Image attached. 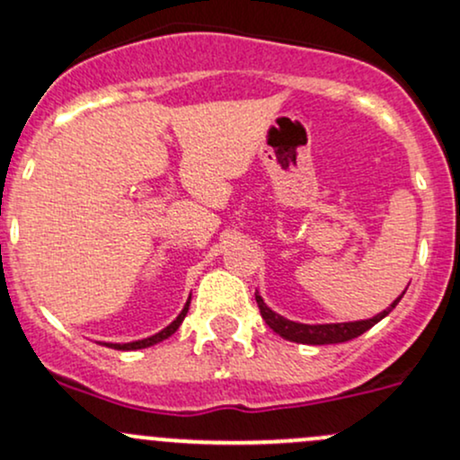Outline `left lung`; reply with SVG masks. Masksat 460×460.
Instances as JSON below:
<instances>
[{
  "mask_svg": "<svg viewBox=\"0 0 460 460\" xmlns=\"http://www.w3.org/2000/svg\"><path fill=\"white\" fill-rule=\"evenodd\" d=\"M403 292L395 301H393L391 307H386L385 312L376 314L373 319L351 321V323H325V325H305V323L284 319V316L272 312L270 307L264 304V299H261L257 290H255V301L261 312V319L266 321V325H269L275 334L286 338V341L304 342V345H336V342H347V341H353V338H358L360 334H365V332L371 330L376 323H380L385 316L391 314L393 307L400 304Z\"/></svg>",
  "mask_w": 460,
  "mask_h": 460,
  "instance_id": "1",
  "label": "left lung"
}]
</instances>
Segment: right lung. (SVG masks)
<instances>
[{
	"instance_id": "1",
	"label": "right lung",
	"mask_w": 460,
	"mask_h": 460,
	"mask_svg": "<svg viewBox=\"0 0 460 460\" xmlns=\"http://www.w3.org/2000/svg\"><path fill=\"white\" fill-rule=\"evenodd\" d=\"M188 310H190V299H188V304H185L183 310H181V314L176 316V319L170 323L168 327H164V330H161L159 334H155V336H150V338H144V341L122 342V345H119V342H107V347H111V349H119V351H133V349H144V347H153V345H156V342H161V341H165V338H168V336H172L174 332L179 330V325H181V323H183L185 314H188Z\"/></svg>"
}]
</instances>
